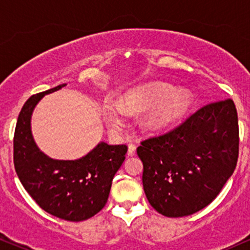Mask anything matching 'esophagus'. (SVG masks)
<instances>
[{"instance_id": "obj_1", "label": "esophagus", "mask_w": 250, "mask_h": 250, "mask_svg": "<svg viewBox=\"0 0 250 250\" xmlns=\"http://www.w3.org/2000/svg\"><path fill=\"white\" fill-rule=\"evenodd\" d=\"M136 153V146L133 143H129L128 145V156H134Z\"/></svg>"}]
</instances>
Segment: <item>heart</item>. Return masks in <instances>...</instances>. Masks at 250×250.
Masks as SVG:
<instances>
[{"mask_svg":"<svg viewBox=\"0 0 250 250\" xmlns=\"http://www.w3.org/2000/svg\"><path fill=\"white\" fill-rule=\"evenodd\" d=\"M194 96L188 90H179L171 84L161 81H151L137 85L123 96L121 107L105 103L103 114L105 122L113 129L121 127L122 109L130 113L148 109L142 117L145 130L157 133L173 127L190 111Z\"/></svg>","mask_w":250,"mask_h":250,"instance_id":"obj_1","label":"heart"}]
</instances>
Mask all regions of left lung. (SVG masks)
Listing matches in <instances>:
<instances>
[{
  "label": "left lung",
  "mask_w": 250,
  "mask_h": 250,
  "mask_svg": "<svg viewBox=\"0 0 250 250\" xmlns=\"http://www.w3.org/2000/svg\"><path fill=\"white\" fill-rule=\"evenodd\" d=\"M142 183L155 210L188 216L207 207L235 170L239 120L233 100L209 103L169 133L141 142Z\"/></svg>",
  "instance_id": "8db88e82"
}]
</instances>
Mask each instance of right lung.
I'll use <instances>...</instances> for the list:
<instances>
[{"mask_svg":"<svg viewBox=\"0 0 250 250\" xmlns=\"http://www.w3.org/2000/svg\"><path fill=\"white\" fill-rule=\"evenodd\" d=\"M60 84L27 100L14 135V166L28 194L43 210L65 221H84L107 203L114 175L125 159V145L100 142L77 160H54L40 150L31 134V115L47 94Z\"/></svg>","mask_w":250,"mask_h":250,"instance_id":"1","label":"right lung"}]
</instances>
